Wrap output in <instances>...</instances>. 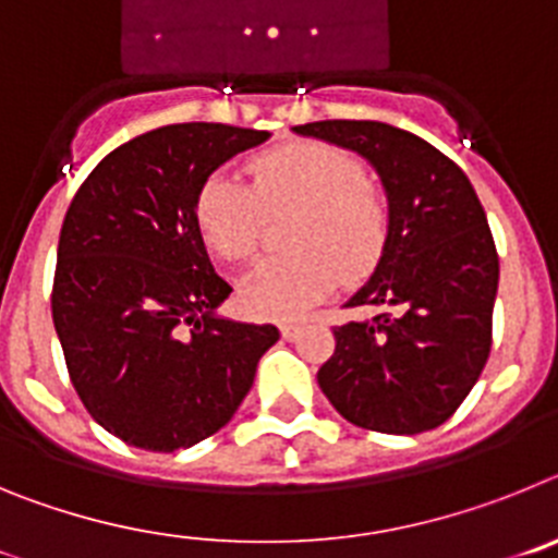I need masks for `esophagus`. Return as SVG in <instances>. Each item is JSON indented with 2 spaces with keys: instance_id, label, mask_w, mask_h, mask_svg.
Returning <instances> with one entry per match:
<instances>
[{
  "instance_id": "34e87169",
  "label": "esophagus",
  "mask_w": 558,
  "mask_h": 558,
  "mask_svg": "<svg viewBox=\"0 0 558 558\" xmlns=\"http://www.w3.org/2000/svg\"><path fill=\"white\" fill-rule=\"evenodd\" d=\"M279 332H282L284 340H293L295 335H299V324H295V322H284L282 327H279Z\"/></svg>"
}]
</instances>
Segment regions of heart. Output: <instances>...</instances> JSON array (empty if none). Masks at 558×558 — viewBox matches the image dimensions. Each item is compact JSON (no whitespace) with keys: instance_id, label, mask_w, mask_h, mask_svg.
<instances>
[{"instance_id":"obj_1","label":"heart","mask_w":558,"mask_h":558,"mask_svg":"<svg viewBox=\"0 0 558 558\" xmlns=\"http://www.w3.org/2000/svg\"><path fill=\"white\" fill-rule=\"evenodd\" d=\"M251 186L215 172L195 195V223L226 263L254 256L263 209L302 206L290 226L288 256H270L240 284V304L256 318H295L343 279L354 282L386 248V201L363 181L354 156L327 142H290L251 159Z\"/></svg>"}]
</instances>
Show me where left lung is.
I'll list each match as a JSON object with an SVG mask.
<instances>
[{
    "instance_id": "left-lung-1",
    "label": "left lung",
    "mask_w": 558,
    "mask_h": 558,
    "mask_svg": "<svg viewBox=\"0 0 558 558\" xmlns=\"http://www.w3.org/2000/svg\"><path fill=\"white\" fill-rule=\"evenodd\" d=\"M295 133L347 147L377 170L388 236L347 307L372 318L335 327L318 386L357 427L413 436L445 425L492 349L500 259L461 167L416 133L372 120H324Z\"/></svg>"
}]
</instances>
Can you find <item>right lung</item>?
<instances>
[{
    "label": "right lung",
    "mask_w": 558,
    "mask_h": 558,
    "mask_svg": "<svg viewBox=\"0 0 558 558\" xmlns=\"http://www.w3.org/2000/svg\"><path fill=\"white\" fill-rule=\"evenodd\" d=\"M268 131L181 122L147 131L88 172L58 240L52 322L77 397L125 445L175 452L234 416L274 324L215 310L231 288L209 263L195 195Z\"/></svg>",
    "instance_id": "obj_1"
}]
</instances>
